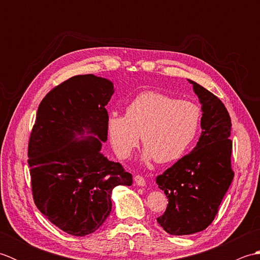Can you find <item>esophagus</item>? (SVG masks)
Masks as SVG:
<instances>
[{
	"label": "esophagus",
	"mask_w": 260,
	"mask_h": 260,
	"mask_svg": "<svg viewBox=\"0 0 260 260\" xmlns=\"http://www.w3.org/2000/svg\"><path fill=\"white\" fill-rule=\"evenodd\" d=\"M134 181H135V184L139 185V186H145V184H146L145 179L141 175H136L134 178Z\"/></svg>",
	"instance_id": "1"
}]
</instances>
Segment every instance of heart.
I'll use <instances>...</instances> for the list:
<instances>
[{"mask_svg":"<svg viewBox=\"0 0 260 260\" xmlns=\"http://www.w3.org/2000/svg\"><path fill=\"white\" fill-rule=\"evenodd\" d=\"M202 109L198 104L180 101L167 93L144 91L126 107L125 115H110L106 128L116 155L128 157L141 140L145 145L143 161L159 163L182 157L196 140Z\"/></svg>","mask_w":260,"mask_h":260,"instance_id":"heart-1","label":"heart"}]
</instances>
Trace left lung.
<instances>
[{"instance_id":"obj_1","label":"left lung","mask_w":260,"mask_h":260,"mask_svg":"<svg viewBox=\"0 0 260 260\" xmlns=\"http://www.w3.org/2000/svg\"><path fill=\"white\" fill-rule=\"evenodd\" d=\"M201 104V136L187 155L156 178L169 199L157 222L170 235L199 233L213 221L234 179L231 119L220 99L187 79Z\"/></svg>"}]
</instances>
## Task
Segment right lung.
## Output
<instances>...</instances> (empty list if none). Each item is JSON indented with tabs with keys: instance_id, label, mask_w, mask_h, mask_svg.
Returning <instances> with one entry per match:
<instances>
[{
	"instance_id": "right-lung-1",
	"label": "right lung",
	"mask_w": 260,
	"mask_h": 260,
	"mask_svg": "<svg viewBox=\"0 0 260 260\" xmlns=\"http://www.w3.org/2000/svg\"><path fill=\"white\" fill-rule=\"evenodd\" d=\"M114 91L106 78L79 75L39 105L27 147L33 200L69 235L95 233L112 211L114 187L133 183L131 173L101 153L107 141L105 107Z\"/></svg>"
}]
</instances>
